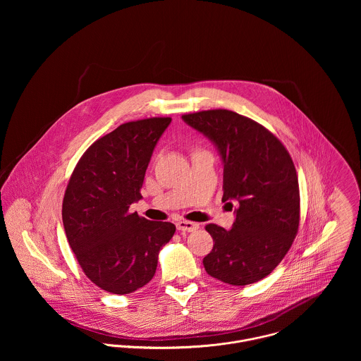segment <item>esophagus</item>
<instances>
[{
    "mask_svg": "<svg viewBox=\"0 0 361 361\" xmlns=\"http://www.w3.org/2000/svg\"><path fill=\"white\" fill-rule=\"evenodd\" d=\"M176 228H178V231H182V232H193L199 228V224L192 222V221H178Z\"/></svg>",
    "mask_w": 361,
    "mask_h": 361,
    "instance_id": "1",
    "label": "esophagus"
}]
</instances>
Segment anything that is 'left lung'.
<instances>
[{
  "label": "left lung",
  "instance_id": "left-lung-1",
  "mask_svg": "<svg viewBox=\"0 0 361 361\" xmlns=\"http://www.w3.org/2000/svg\"><path fill=\"white\" fill-rule=\"evenodd\" d=\"M182 118L215 143L224 159L222 202L239 203L231 231L206 225L215 242L203 259L207 274L235 286L255 283L275 269L299 231L292 157L272 132L238 112L208 109Z\"/></svg>",
  "mask_w": 361,
  "mask_h": 361
}]
</instances>
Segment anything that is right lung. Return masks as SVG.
Listing matches in <instances>:
<instances>
[{
    "label": "right lung",
    "mask_w": 361,
    "mask_h": 361,
    "mask_svg": "<svg viewBox=\"0 0 361 361\" xmlns=\"http://www.w3.org/2000/svg\"><path fill=\"white\" fill-rule=\"evenodd\" d=\"M169 123V116H154L119 125L83 153L69 178L62 202L66 239L86 276L109 293L149 283L161 247L176 231L129 211L142 199L146 169Z\"/></svg>",
    "instance_id": "obj_1"
}]
</instances>
